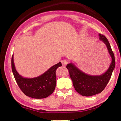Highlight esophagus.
I'll return each mask as SVG.
<instances>
[{
    "instance_id": "34e87169",
    "label": "esophagus",
    "mask_w": 121,
    "mask_h": 121,
    "mask_svg": "<svg viewBox=\"0 0 121 121\" xmlns=\"http://www.w3.org/2000/svg\"><path fill=\"white\" fill-rule=\"evenodd\" d=\"M61 63H62V65L63 66L65 67V65H67V63H68V61L65 60H62V61H61Z\"/></svg>"
}]
</instances>
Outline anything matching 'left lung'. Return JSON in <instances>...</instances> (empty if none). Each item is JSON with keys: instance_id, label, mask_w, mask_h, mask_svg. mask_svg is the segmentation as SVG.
Returning <instances> with one entry per match:
<instances>
[{"instance_id": "obj_1", "label": "left lung", "mask_w": 121, "mask_h": 121, "mask_svg": "<svg viewBox=\"0 0 121 121\" xmlns=\"http://www.w3.org/2000/svg\"><path fill=\"white\" fill-rule=\"evenodd\" d=\"M99 35L100 40L106 45L112 58V62L105 73L98 76L90 75L79 70L73 63H69L66 66L75 90L85 97L95 95L103 91L110 79L115 65L114 54L109 42L103 35L99 34Z\"/></svg>"}]
</instances>
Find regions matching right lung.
<instances>
[{"instance_id":"right-lung-1","label":"right lung","mask_w":121,"mask_h":121,"mask_svg":"<svg viewBox=\"0 0 121 121\" xmlns=\"http://www.w3.org/2000/svg\"><path fill=\"white\" fill-rule=\"evenodd\" d=\"M12 57V69L18 86L24 95L35 99H43L48 97L54 91L56 83V70L62 66L60 62L53 65L46 72L38 77L28 78L19 75Z\"/></svg>"}]
</instances>
